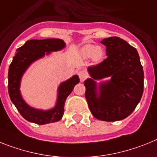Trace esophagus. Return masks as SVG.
Returning a JSON list of instances; mask_svg holds the SVG:
<instances>
[{"label":"esophagus","instance_id":"34e87169","mask_svg":"<svg viewBox=\"0 0 157 157\" xmlns=\"http://www.w3.org/2000/svg\"><path fill=\"white\" fill-rule=\"evenodd\" d=\"M78 76H79V77H80V81H81V82H82V81H84L85 79L88 78V73H87L86 72H85V71H84V70L79 71Z\"/></svg>","mask_w":157,"mask_h":157}]
</instances>
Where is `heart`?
<instances>
[{"label":"heart","mask_w":157,"mask_h":157,"mask_svg":"<svg viewBox=\"0 0 157 157\" xmlns=\"http://www.w3.org/2000/svg\"><path fill=\"white\" fill-rule=\"evenodd\" d=\"M81 55L85 58L92 57L94 62L101 61L103 57V50L100 46H95L94 45L88 44L84 46L80 50Z\"/></svg>","instance_id":"b5f03b06"}]
</instances>
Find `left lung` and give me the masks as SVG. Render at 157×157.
Returning <instances> with one entry per match:
<instances>
[{"instance_id":"left-lung-1","label":"left lung","mask_w":157,"mask_h":157,"mask_svg":"<svg viewBox=\"0 0 157 157\" xmlns=\"http://www.w3.org/2000/svg\"><path fill=\"white\" fill-rule=\"evenodd\" d=\"M106 46L107 58L88 67L92 78L84 81L85 98L95 118L115 122L132 114L140 102L144 90V72L138 53L126 41L110 37L100 42ZM111 80L101 83L99 92L95 80Z\"/></svg>"}]
</instances>
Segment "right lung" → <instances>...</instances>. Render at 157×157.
Instances as JSON below:
<instances>
[{
    "mask_svg": "<svg viewBox=\"0 0 157 157\" xmlns=\"http://www.w3.org/2000/svg\"><path fill=\"white\" fill-rule=\"evenodd\" d=\"M65 46L62 39H46L43 40L31 39L16 50V55L9 65L8 89L10 99L22 116L28 122L39 125L55 122L62 119L64 114V106L68 95L73 88L80 82L77 75L65 80L59 85L58 89V99L55 107L48 111L38 110L30 107L24 101L20 94V86L23 74L32 62L42 58L50 52L61 50Z\"/></svg>",
    "mask_w": 157,
    "mask_h": 157,
    "instance_id": "obj_1",
    "label": "right lung"
}]
</instances>
